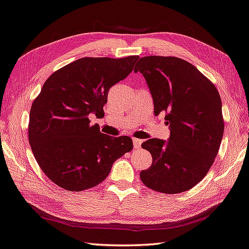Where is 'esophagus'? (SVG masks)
I'll return each instance as SVG.
<instances>
[{
  "label": "esophagus",
  "instance_id": "esophagus-1",
  "mask_svg": "<svg viewBox=\"0 0 249 249\" xmlns=\"http://www.w3.org/2000/svg\"><path fill=\"white\" fill-rule=\"evenodd\" d=\"M133 143L135 149H139L141 147V143H142V140L138 138H133Z\"/></svg>",
  "mask_w": 249,
  "mask_h": 249
}]
</instances>
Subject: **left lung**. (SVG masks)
Instances as JSON below:
<instances>
[{"instance_id": "left-lung-1", "label": "left lung", "mask_w": 249, "mask_h": 249, "mask_svg": "<svg viewBox=\"0 0 249 249\" xmlns=\"http://www.w3.org/2000/svg\"><path fill=\"white\" fill-rule=\"evenodd\" d=\"M154 102V114L165 113L169 140L152 138L141 144L152 155L141 170L144 186L160 193L192 189L215 162L225 122L221 98L213 83L191 63L177 57L147 56L136 63Z\"/></svg>"}]
</instances>
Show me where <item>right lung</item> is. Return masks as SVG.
<instances>
[{"label":"right lung","instance_id":"1","mask_svg":"<svg viewBox=\"0 0 249 249\" xmlns=\"http://www.w3.org/2000/svg\"><path fill=\"white\" fill-rule=\"evenodd\" d=\"M138 58L84 57L44 83L31 106L28 137L38 166L58 187L73 192L96 187L133 149L130 137L100 133L89 116L104 113L109 89L133 71Z\"/></svg>","mask_w":249,"mask_h":249}]
</instances>
